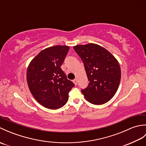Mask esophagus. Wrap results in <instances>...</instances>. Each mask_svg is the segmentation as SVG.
Listing matches in <instances>:
<instances>
[{"instance_id":"esophagus-1","label":"esophagus","mask_w":146,"mask_h":146,"mask_svg":"<svg viewBox=\"0 0 146 146\" xmlns=\"http://www.w3.org/2000/svg\"><path fill=\"white\" fill-rule=\"evenodd\" d=\"M73 83H75V85H77V83H78V81H77V79H75V80H73Z\"/></svg>"}]
</instances>
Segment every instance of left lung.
Wrapping results in <instances>:
<instances>
[{
	"label": "left lung",
	"mask_w": 146,
	"mask_h": 146,
	"mask_svg": "<svg viewBox=\"0 0 146 146\" xmlns=\"http://www.w3.org/2000/svg\"><path fill=\"white\" fill-rule=\"evenodd\" d=\"M73 49L82 59L90 81L81 92L86 100L94 105L107 103L115 94L121 78L117 59L101 46L90 43L76 45Z\"/></svg>",
	"instance_id": "1"
}]
</instances>
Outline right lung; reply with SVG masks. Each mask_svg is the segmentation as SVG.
<instances>
[{
    "instance_id": "add662e5",
    "label": "right lung",
    "mask_w": 146,
    "mask_h": 146,
    "mask_svg": "<svg viewBox=\"0 0 146 146\" xmlns=\"http://www.w3.org/2000/svg\"><path fill=\"white\" fill-rule=\"evenodd\" d=\"M69 49L67 46L46 48L27 67L26 78L31 93L39 104L49 109L63 107L75 86L61 68Z\"/></svg>"
}]
</instances>
